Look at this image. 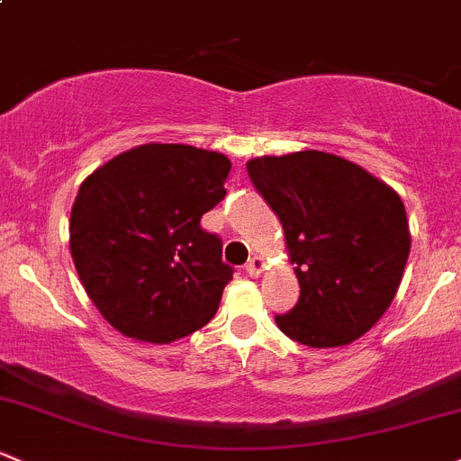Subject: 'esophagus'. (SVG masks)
<instances>
[{
  "instance_id": "esophagus-1",
  "label": "esophagus",
  "mask_w": 461,
  "mask_h": 461,
  "mask_svg": "<svg viewBox=\"0 0 461 461\" xmlns=\"http://www.w3.org/2000/svg\"><path fill=\"white\" fill-rule=\"evenodd\" d=\"M264 259L261 257H252V259L246 264V272H249L250 276H259L261 272H264Z\"/></svg>"
}]
</instances>
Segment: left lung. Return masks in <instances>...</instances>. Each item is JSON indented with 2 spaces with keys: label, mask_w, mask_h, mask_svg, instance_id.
Wrapping results in <instances>:
<instances>
[{
  "label": "left lung",
  "mask_w": 461,
  "mask_h": 461,
  "mask_svg": "<svg viewBox=\"0 0 461 461\" xmlns=\"http://www.w3.org/2000/svg\"><path fill=\"white\" fill-rule=\"evenodd\" d=\"M246 169L284 226L301 294L279 330L308 348H343L374 328L402 281L411 232L400 195L325 151L261 156Z\"/></svg>",
  "instance_id": "left-lung-1"
}]
</instances>
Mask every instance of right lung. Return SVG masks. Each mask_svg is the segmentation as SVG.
Segmentation results:
<instances>
[{
	"mask_svg": "<svg viewBox=\"0 0 461 461\" xmlns=\"http://www.w3.org/2000/svg\"><path fill=\"white\" fill-rule=\"evenodd\" d=\"M229 171L217 151L149 142L86 177L72 206L70 252L112 328L171 343L215 316L232 268L200 220L224 200Z\"/></svg>",
	"mask_w": 461,
	"mask_h": 461,
	"instance_id": "add662e5",
	"label": "right lung"
}]
</instances>
